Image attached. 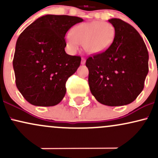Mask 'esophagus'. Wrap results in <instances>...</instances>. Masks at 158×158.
<instances>
[{"mask_svg": "<svg viewBox=\"0 0 158 158\" xmlns=\"http://www.w3.org/2000/svg\"><path fill=\"white\" fill-rule=\"evenodd\" d=\"M85 61H86V60H85V58H81V64H85Z\"/></svg>", "mask_w": 158, "mask_h": 158, "instance_id": "1", "label": "esophagus"}]
</instances>
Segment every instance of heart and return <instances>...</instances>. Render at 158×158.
<instances>
[{"label":"heart","mask_w":158,"mask_h":158,"mask_svg":"<svg viewBox=\"0 0 158 158\" xmlns=\"http://www.w3.org/2000/svg\"><path fill=\"white\" fill-rule=\"evenodd\" d=\"M115 29L110 23L92 21L83 23L73 27L71 32L66 35L67 45L71 51L79 50V44L88 53H102L113 44Z\"/></svg>","instance_id":"b5f03b06"}]
</instances>
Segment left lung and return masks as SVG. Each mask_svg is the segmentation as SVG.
<instances>
[{
  "instance_id": "left-lung-1",
  "label": "left lung",
  "mask_w": 158,
  "mask_h": 158,
  "mask_svg": "<svg viewBox=\"0 0 158 158\" xmlns=\"http://www.w3.org/2000/svg\"><path fill=\"white\" fill-rule=\"evenodd\" d=\"M108 21L115 29L113 44L106 51L87 59L88 84L99 102L126 106L135 101L144 88L148 72V52L139 32L119 19Z\"/></svg>"
}]
</instances>
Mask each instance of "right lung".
<instances>
[{"label": "right lung", "instance_id": "right-lung-1", "mask_svg": "<svg viewBox=\"0 0 158 158\" xmlns=\"http://www.w3.org/2000/svg\"><path fill=\"white\" fill-rule=\"evenodd\" d=\"M81 21L76 16L46 15L19 35L12 61L15 84L30 104L53 106L64 98L66 81L81 63L80 56L65 52L64 37L70 27Z\"/></svg>", "mask_w": 158, "mask_h": 158}]
</instances>
